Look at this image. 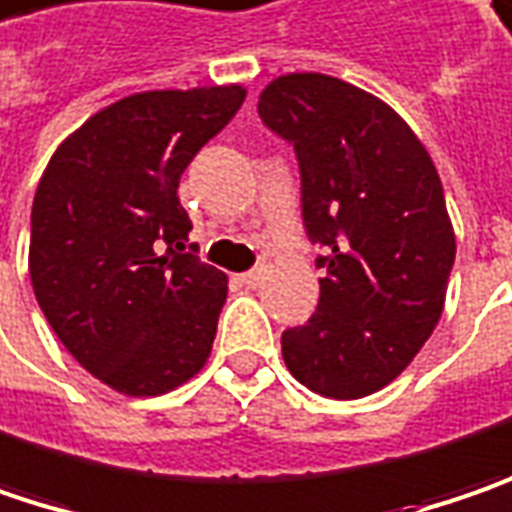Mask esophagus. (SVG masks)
Here are the masks:
<instances>
[{"instance_id":"34e87169","label":"esophagus","mask_w":512,"mask_h":512,"mask_svg":"<svg viewBox=\"0 0 512 512\" xmlns=\"http://www.w3.org/2000/svg\"><path fill=\"white\" fill-rule=\"evenodd\" d=\"M260 280H263V269H252V272H243V275H240V283H243L246 289H257Z\"/></svg>"}]
</instances>
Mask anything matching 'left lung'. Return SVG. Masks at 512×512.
I'll return each mask as SVG.
<instances>
[{"label":"left lung","mask_w":512,"mask_h":512,"mask_svg":"<svg viewBox=\"0 0 512 512\" xmlns=\"http://www.w3.org/2000/svg\"><path fill=\"white\" fill-rule=\"evenodd\" d=\"M257 114L295 145L303 226L326 249L318 309L283 332V361L323 398L372 395L444 312L456 232L433 157L387 102L326 74L272 79Z\"/></svg>","instance_id":"8db88e82"}]
</instances>
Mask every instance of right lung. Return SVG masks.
<instances>
[{
    "label": "right lung",
    "mask_w": 512,
    "mask_h": 512,
    "mask_svg": "<svg viewBox=\"0 0 512 512\" xmlns=\"http://www.w3.org/2000/svg\"><path fill=\"white\" fill-rule=\"evenodd\" d=\"M243 85L145 91L62 140L36 186L28 269L56 338L94 378L148 398L194 378L229 278L189 252L177 186Z\"/></svg>",
    "instance_id": "add662e5"
}]
</instances>
